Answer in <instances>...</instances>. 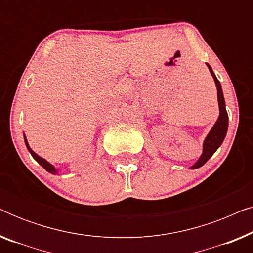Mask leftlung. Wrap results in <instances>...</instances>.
<instances>
[{"mask_svg":"<svg viewBox=\"0 0 253 253\" xmlns=\"http://www.w3.org/2000/svg\"><path fill=\"white\" fill-rule=\"evenodd\" d=\"M207 68L212 75L214 79V83H215L216 91H217V102H219V117H217L216 122L214 123L212 129L209 133L205 139H204L203 143V153L200 155L198 160H197L195 164H193L190 169H197L202 167L207 162V160L212 157V155L215 153V151L221 146V144L223 143L224 138H226L227 130H228V113L226 110V102H224V96L222 93V87H221L220 82L217 81L216 76L214 75V72L211 68L209 63H206Z\"/></svg>","mask_w":253,"mask_h":253,"instance_id":"obj_1","label":"left lung"}]
</instances>
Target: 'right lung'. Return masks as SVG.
I'll list each match as a JSON object with an SVG mask.
<instances>
[{
    "label": "right lung",
    "instance_id": "obj_1",
    "mask_svg": "<svg viewBox=\"0 0 253 253\" xmlns=\"http://www.w3.org/2000/svg\"><path fill=\"white\" fill-rule=\"evenodd\" d=\"M24 140H25V145H26V148L27 150H29V152L31 153V155H32L33 157V159L34 160H36L38 164H39L40 166H42V167L46 169V170L48 171V172H50V174H54V175H56V174H58V170L56 168L54 167L53 165L51 164H49V162H48L46 159H43V158H41L40 155H38L36 152H34L32 148L30 147V145H29V143H27V139H26V136L25 134H24Z\"/></svg>",
    "mask_w": 253,
    "mask_h": 253
}]
</instances>
